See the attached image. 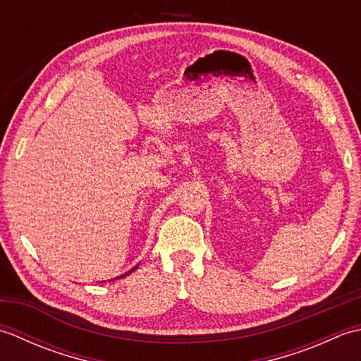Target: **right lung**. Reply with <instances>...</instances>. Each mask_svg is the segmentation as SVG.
Returning <instances> with one entry per match:
<instances>
[{"label": "right lung", "mask_w": 361, "mask_h": 361, "mask_svg": "<svg viewBox=\"0 0 361 361\" xmlns=\"http://www.w3.org/2000/svg\"><path fill=\"white\" fill-rule=\"evenodd\" d=\"M137 267H140V264H137V265H135V267L132 268V270H128L127 273H124V274H121V276H118V278H114V279H121V278H126V276H128L130 273H133V271L136 270V268H137ZM102 282H105V281H102Z\"/></svg>", "instance_id": "1"}]
</instances>
